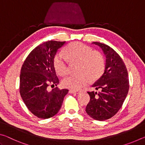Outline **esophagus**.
Returning <instances> with one entry per match:
<instances>
[{
  "label": "esophagus",
  "instance_id": "1",
  "mask_svg": "<svg viewBox=\"0 0 145 145\" xmlns=\"http://www.w3.org/2000/svg\"><path fill=\"white\" fill-rule=\"evenodd\" d=\"M69 92L70 93H73V94H78L80 92V91L79 90H70Z\"/></svg>",
  "mask_w": 145,
  "mask_h": 145
}]
</instances>
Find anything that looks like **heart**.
<instances>
[{
	"mask_svg": "<svg viewBox=\"0 0 145 145\" xmlns=\"http://www.w3.org/2000/svg\"><path fill=\"white\" fill-rule=\"evenodd\" d=\"M68 59L71 63H79L77 75H70L63 78L62 84L65 88L79 89L91 82L99 79L104 72L105 61L101 52L83 43L74 42L65 48ZM54 67L59 75L65 76L68 72V63L63 54L59 53L54 58Z\"/></svg>",
	"mask_w": 145,
	"mask_h": 145,
	"instance_id": "obj_1",
	"label": "heart"
}]
</instances>
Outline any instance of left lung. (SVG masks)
<instances>
[{
  "mask_svg": "<svg viewBox=\"0 0 145 145\" xmlns=\"http://www.w3.org/2000/svg\"><path fill=\"white\" fill-rule=\"evenodd\" d=\"M105 56L104 72L92 86L99 92L88 91L90 100L86 111L92 118L104 121L114 116L128 94L129 81L125 65L116 51L105 44L93 42Z\"/></svg>",
  "mask_w": 145,
  "mask_h": 145,
  "instance_id": "1",
  "label": "left lung"
}]
</instances>
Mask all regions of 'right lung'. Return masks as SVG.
I'll list each match as a JSON object with an SVG mask.
<instances>
[{
	"label": "right lung",
	"mask_w": 145,
	"mask_h": 145,
	"mask_svg": "<svg viewBox=\"0 0 145 145\" xmlns=\"http://www.w3.org/2000/svg\"><path fill=\"white\" fill-rule=\"evenodd\" d=\"M65 41H48L33 49L25 59L20 75V93L24 104L34 116L47 119L57 113L68 89L56 87L59 80L54 58Z\"/></svg>",
	"instance_id": "obj_1"
}]
</instances>
